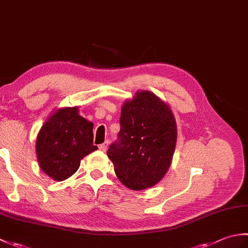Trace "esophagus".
<instances>
[{"mask_svg":"<svg viewBox=\"0 0 248 248\" xmlns=\"http://www.w3.org/2000/svg\"><path fill=\"white\" fill-rule=\"evenodd\" d=\"M108 141H105V143H103V144H101L99 146V150H101V151H107V149H108Z\"/></svg>","mask_w":248,"mask_h":248,"instance_id":"34e87169","label":"esophagus"}]
</instances>
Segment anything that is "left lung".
Listing matches in <instances>:
<instances>
[{
    "label": "left lung",
    "mask_w": 248,
    "mask_h": 248,
    "mask_svg": "<svg viewBox=\"0 0 248 248\" xmlns=\"http://www.w3.org/2000/svg\"><path fill=\"white\" fill-rule=\"evenodd\" d=\"M176 141L177 124L170 107L155 93L141 91L124 103L118 139L108 156L120 182L141 191L165 176Z\"/></svg>",
    "instance_id": "1"
}]
</instances>
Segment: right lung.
I'll return each mask as SVG.
<instances>
[{"mask_svg": "<svg viewBox=\"0 0 248 248\" xmlns=\"http://www.w3.org/2000/svg\"><path fill=\"white\" fill-rule=\"evenodd\" d=\"M93 124L78 115V107L62 108L41 127L36 140V155L44 172L56 181L66 180L80 167L81 160L97 150Z\"/></svg>", "mask_w": 248, "mask_h": 248, "instance_id": "1", "label": "right lung"}]
</instances>
